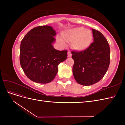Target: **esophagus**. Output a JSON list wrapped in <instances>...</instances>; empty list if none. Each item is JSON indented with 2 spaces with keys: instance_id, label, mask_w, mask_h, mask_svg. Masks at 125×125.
<instances>
[{
  "instance_id": "obj_1",
  "label": "esophagus",
  "mask_w": 125,
  "mask_h": 125,
  "mask_svg": "<svg viewBox=\"0 0 125 125\" xmlns=\"http://www.w3.org/2000/svg\"><path fill=\"white\" fill-rule=\"evenodd\" d=\"M71 56H72V54L71 53V52L70 51L68 52V57H71Z\"/></svg>"
}]
</instances>
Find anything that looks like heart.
<instances>
[{
  "label": "heart",
  "mask_w": 125,
  "mask_h": 125,
  "mask_svg": "<svg viewBox=\"0 0 125 125\" xmlns=\"http://www.w3.org/2000/svg\"><path fill=\"white\" fill-rule=\"evenodd\" d=\"M62 37L65 41L72 42V46L74 50L82 51L86 50L91 44L93 34L90 30L80 27L68 30L63 34ZM58 41L62 45L65 44V41L60 37H58Z\"/></svg>",
  "instance_id": "b5f03b06"
}]
</instances>
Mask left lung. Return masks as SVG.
I'll return each instance as SVG.
<instances>
[{
	"instance_id": "8db88e82",
	"label": "left lung",
	"mask_w": 125,
	"mask_h": 125,
	"mask_svg": "<svg viewBox=\"0 0 125 125\" xmlns=\"http://www.w3.org/2000/svg\"><path fill=\"white\" fill-rule=\"evenodd\" d=\"M93 42L81 52L72 51L74 60L73 73L75 80L82 85L96 83L103 78L110 63V48L107 40L92 29Z\"/></svg>"
}]
</instances>
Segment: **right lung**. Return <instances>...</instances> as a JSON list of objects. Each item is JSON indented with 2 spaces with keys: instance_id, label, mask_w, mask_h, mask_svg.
I'll list each match as a JSON object with an SVG mask.
<instances>
[{
  "instance_id": "1",
  "label": "right lung",
  "mask_w": 125,
  "mask_h": 125,
  "mask_svg": "<svg viewBox=\"0 0 125 125\" xmlns=\"http://www.w3.org/2000/svg\"><path fill=\"white\" fill-rule=\"evenodd\" d=\"M56 34L52 26H39L29 31L21 41L20 65L26 77L33 82H51L59 64L67 59V50L58 51L52 46Z\"/></svg>"
}]
</instances>
